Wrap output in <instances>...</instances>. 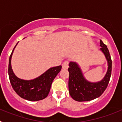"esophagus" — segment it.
Segmentation results:
<instances>
[{
	"label": "esophagus",
	"instance_id": "obj_1",
	"mask_svg": "<svg viewBox=\"0 0 122 122\" xmlns=\"http://www.w3.org/2000/svg\"><path fill=\"white\" fill-rule=\"evenodd\" d=\"M68 68V61H65L63 63H62V68L64 70H66Z\"/></svg>",
	"mask_w": 122,
	"mask_h": 122
}]
</instances>
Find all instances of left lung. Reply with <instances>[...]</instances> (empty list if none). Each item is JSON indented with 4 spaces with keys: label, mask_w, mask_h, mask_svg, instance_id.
<instances>
[{
    "label": "left lung",
    "mask_w": 122,
    "mask_h": 122,
    "mask_svg": "<svg viewBox=\"0 0 122 122\" xmlns=\"http://www.w3.org/2000/svg\"><path fill=\"white\" fill-rule=\"evenodd\" d=\"M100 44V50L104 55L107 63V71L101 81H89L84 76L78 63L73 61L69 63V93L75 101L81 102L94 100L100 97L107 88L111 76L112 60L106 45L101 40Z\"/></svg>",
    "instance_id": "obj_1"
}]
</instances>
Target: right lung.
Here are the masks:
<instances>
[{"label":"right lung","instance_id":"add662e5","mask_svg":"<svg viewBox=\"0 0 122 122\" xmlns=\"http://www.w3.org/2000/svg\"><path fill=\"white\" fill-rule=\"evenodd\" d=\"M18 43L10 56L8 65V76L13 89L20 97L28 101L43 100L49 94L52 82L61 70L62 66L59 65L50 68L40 76L30 80L19 78L15 75L11 67L12 55Z\"/></svg>","mask_w":122,"mask_h":122}]
</instances>
